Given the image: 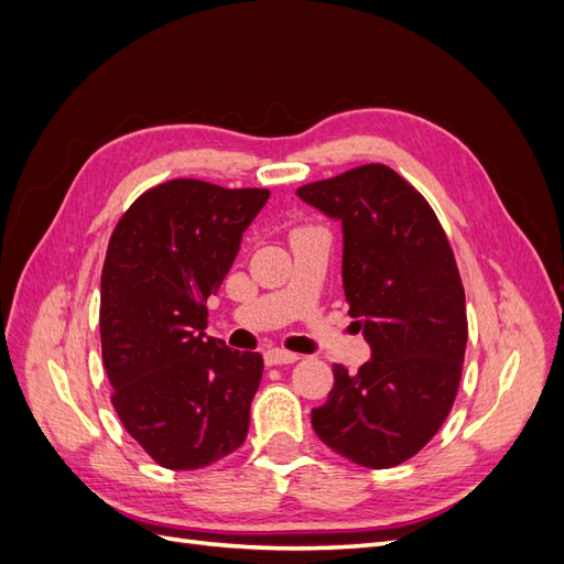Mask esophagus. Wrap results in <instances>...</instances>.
<instances>
[{
  "instance_id": "esophagus-1",
  "label": "esophagus",
  "mask_w": 564,
  "mask_h": 564,
  "mask_svg": "<svg viewBox=\"0 0 564 564\" xmlns=\"http://www.w3.org/2000/svg\"><path fill=\"white\" fill-rule=\"evenodd\" d=\"M299 360V355L284 348H272L265 352V365H292Z\"/></svg>"
}]
</instances>
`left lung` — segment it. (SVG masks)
Segmentation results:
<instances>
[{
  "label": "left lung",
  "mask_w": 564,
  "mask_h": 564,
  "mask_svg": "<svg viewBox=\"0 0 564 564\" xmlns=\"http://www.w3.org/2000/svg\"><path fill=\"white\" fill-rule=\"evenodd\" d=\"M296 193L344 224L346 301L371 346L355 373L334 365L313 429L357 466H400L449 416L464 367L466 294L449 237L429 199L386 164Z\"/></svg>",
  "instance_id": "8db88e82"
}]
</instances>
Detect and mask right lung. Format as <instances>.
Returning <instances> with one entry per match:
<instances>
[{
  "instance_id": "obj_1",
  "label": "right lung",
  "mask_w": 564,
  "mask_h": 564,
  "mask_svg": "<svg viewBox=\"0 0 564 564\" xmlns=\"http://www.w3.org/2000/svg\"><path fill=\"white\" fill-rule=\"evenodd\" d=\"M265 187L174 178L117 220L100 275V348L112 406L162 468L212 466L245 445L261 352L204 336L207 299L268 202Z\"/></svg>"
}]
</instances>
